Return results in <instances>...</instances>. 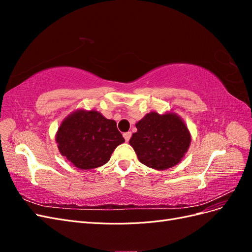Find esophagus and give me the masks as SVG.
<instances>
[{
    "mask_svg": "<svg viewBox=\"0 0 252 252\" xmlns=\"http://www.w3.org/2000/svg\"><path fill=\"white\" fill-rule=\"evenodd\" d=\"M123 136H124V139H125V141L126 142H128L129 140H130V138H131V132H125L124 134H123Z\"/></svg>",
    "mask_w": 252,
    "mask_h": 252,
    "instance_id": "1",
    "label": "esophagus"
}]
</instances>
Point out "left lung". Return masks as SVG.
<instances>
[{"label":"left lung","instance_id":"8db88e82","mask_svg":"<svg viewBox=\"0 0 252 252\" xmlns=\"http://www.w3.org/2000/svg\"><path fill=\"white\" fill-rule=\"evenodd\" d=\"M135 126L129 144L142 164L157 170L179 164L191 142L187 126L173 112L147 113Z\"/></svg>","mask_w":252,"mask_h":252}]
</instances>
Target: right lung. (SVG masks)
Here are the masks:
<instances>
[{"instance_id":"right-lung-1","label":"right lung","mask_w":252,"mask_h":252,"mask_svg":"<svg viewBox=\"0 0 252 252\" xmlns=\"http://www.w3.org/2000/svg\"><path fill=\"white\" fill-rule=\"evenodd\" d=\"M58 148L74 167L82 170L103 166L120 144L123 135L116 121L95 110H77L60 125L56 135Z\"/></svg>"}]
</instances>
